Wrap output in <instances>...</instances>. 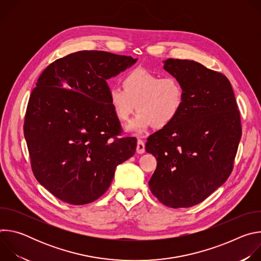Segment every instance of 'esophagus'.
Returning a JSON list of instances; mask_svg holds the SVG:
<instances>
[{
  "instance_id": "34e87169",
  "label": "esophagus",
  "mask_w": 261,
  "mask_h": 261,
  "mask_svg": "<svg viewBox=\"0 0 261 261\" xmlns=\"http://www.w3.org/2000/svg\"><path fill=\"white\" fill-rule=\"evenodd\" d=\"M144 142L141 139L137 140V145H136V152L138 154H143L144 153Z\"/></svg>"
}]
</instances>
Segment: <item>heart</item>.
Segmentation results:
<instances>
[{
  "mask_svg": "<svg viewBox=\"0 0 261 261\" xmlns=\"http://www.w3.org/2000/svg\"><path fill=\"white\" fill-rule=\"evenodd\" d=\"M122 87L123 90H109L108 101L121 123H127L137 111V117L128 127L135 133H142L151 126L154 129L170 126L184 107L185 89L173 76L162 77L160 74L138 68L123 79Z\"/></svg>",
  "mask_w": 261,
  "mask_h": 261,
  "instance_id": "1",
  "label": "heart"
}]
</instances>
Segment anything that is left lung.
Returning <instances> with one entry per match:
<instances>
[{"label":"left lung","instance_id":"left-lung-1","mask_svg":"<svg viewBox=\"0 0 261 261\" xmlns=\"http://www.w3.org/2000/svg\"><path fill=\"white\" fill-rule=\"evenodd\" d=\"M164 69L185 89L176 120L150 135L145 151L157 159L148 187L166 206L190 207L224 184L242 137L240 111L228 79L189 60L167 59Z\"/></svg>","mask_w":261,"mask_h":261}]
</instances>
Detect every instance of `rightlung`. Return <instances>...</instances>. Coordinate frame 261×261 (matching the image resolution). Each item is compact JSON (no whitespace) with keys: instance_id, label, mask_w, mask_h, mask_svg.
Masks as SVG:
<instances>
[{"instance_id":"obj_1","label":"right lung","mask_w":261,"mask_h":261,"mask_svg":"<svg viewBox=\"0 0 261 261\" xmlns=\"http://www.w3.org/2000/svg\"><path fill=\"white\" fill-rule=\"evenodd\" d=\"M137 59L100 50L61 58L41 73L24 117L33 173L60 200L82 205L102 196L116 168L132 157L135 137H118L121 124L108 101L107 80Z\"/></svg>"}]
</instances>
